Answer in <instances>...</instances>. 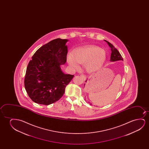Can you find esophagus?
<instances>
[{"mask_svg":"<svg viewBox=\"0 0 149 149\" xmlns=\"http://www.w3.org/2000/svg\"><path fill=\"white\" fill-rule=\"evenodd\" d=\"M80 77L82 78V79L84 80H85L86 79V77L84 75H81Z\"/></svg>","mask_w":149,"mask_h":149,"instance_id":"esophagus-1","label":"esophagus"}]
</instances>
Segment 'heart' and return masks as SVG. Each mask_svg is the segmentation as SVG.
I'll return each instance as SVG.
<instances>
[{"mask_svg":"<svg viewBox=\"0 0 149 149\" xmlns=\"http://www.w3.org/2000/svg\"><path fill=\"white\" fill-rule=\"evenodd\" d=\"M107 54L104 49L96 46H88L76 49L68 55V63L72 67L78 68V63L84 64L88 73H95L101 70L106 61Z\"/></svg>","mask_w":149,"mask_h":149,"instance_id":"1","label":"heart"}]
</instances>
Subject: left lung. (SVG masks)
I'll return each mask as SVG.
<instances>
[{
	"label": "left lung",
	"instance_id": "8db88e82",
	"mask_svg": "<svg viewBox=\"0 0 149 149\" xmlns=\"http://www.w3.org/2000/svg\"><path fill=\"white\" fill-rule=\"evenodd\" d=\"M106 42L107 43L108 45H109V46L111 48V56H110V61L114 62V61H123L122 56H121L120 53L118 52V50L116 48H115V47L111 43L108 42V41H106ZM86 82H87V80H86ZM85 84H84V86H85ZM88 102V103H90L91 105H92V104H91V103L90 102Z\"/></svg>",
	"mask_w": 149,
	"mask_h": 149
}]
</instances>
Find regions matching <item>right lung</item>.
<instances>
[{
	"instance_id": "obj_1",
	"label": "right lung",
	"mask_w": 149,
	"mask_h": 149,
	"mask_svg": "<svg viewBox=\"0 0 149 149\" xmlns=\"http://www.w3.org/2000/svg\"><path fill=\"white\" fill-rule=\"evenodd\" d=\"M67 39H54L37 50L27 65L24 86L29 98L38 104L48 105L63 96L74 75L61 69L67 61Z\"/></svg>"
}]
</instances>
